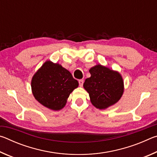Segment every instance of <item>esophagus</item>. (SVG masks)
Instances as JSON below:
<instances>
[{"label":"esophagus","instance_id":"esophagus-1","mask_svg":"<svg viewBox=\"0 0 157 157\" xmlns=\"http://www.w3.org/2000/svg\"><path fill=\"white\" fill-rule=\"evenodd\" d=\"M83 84H84V80H83V79H79V86H83Z\"/></svg>","mask_w":157,"mask_h":157}]
</instances>
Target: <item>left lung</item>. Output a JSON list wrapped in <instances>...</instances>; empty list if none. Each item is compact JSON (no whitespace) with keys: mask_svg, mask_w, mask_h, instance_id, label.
<instances>
[{"mask_svg":"<svg viewBox=\"0 0 157 157\" xmlns=\"http://www.w3.org/2000/svg\"><path fill=\"white\" fill-rule=\"evenodd\" d=\"M89 73L91 77L85 79L83 86L95 107L106 109L120 100L124 92V82L118 71L97 64L89 69Z\"/></svg>","mask_w":157,"mask_h":157,"instance_id":"8db88e82","label":"left lung"}]
</instances>
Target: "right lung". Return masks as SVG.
Here are the masks:
<instances>
[{"instance_id": "obj_1", "label": "right lung", "mask_w": 157, "mask_h": 157, "mask_svg": "<svg viewBox=\"0 0 157 157\" xmlns=\"http://www.w3.org/2000/svg\"><path fill=\"white\" fill-rule=\"evenodd\" d=\"M78 85V80L67 69L50 60H47L37 70L31 80L34 98L53 111H59L65 107L69 95Z\"/></svg>"}]
</instances>
